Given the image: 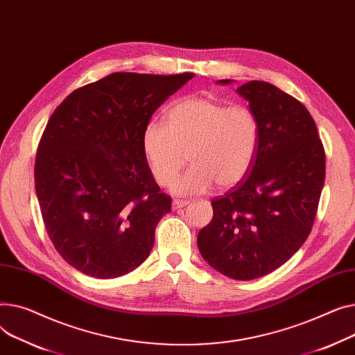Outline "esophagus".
I'll use <instances>...</instances> for the list:
<instances>
[{"instance_id":"esophagus-1","label":"esophagus","mask_w":355,"mask_h":355,"mask_svg":"<svg viewBox=\"0 0 355 355\" xmlns=\"http://www.w3.org/2000/svg\"><path fill=\"white\" fill-rule=\"evenodd\" d=\"M187 203V200H180V199H175L173 202H172V207H173V211H178V209H182V207H184Z\"/></svg>"}]
</instances>
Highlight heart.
I'll return each mask as SVG.
<instances>
[{"label":"heart","mask_w":355,"mask_h":355,"mask_svg":"<svg viewBox=\"0 0 355 355\" xmlns=\"http://www.w3.org/2000/svg\"><path fill=\"white\" fill-rule=\"evenodd\" d=\"M258 144L259 121L252 109L212 97L178 101L168 112V126L150 121L141 135L143 155L157 184L169 187L187 159L192 162L173 186L180 195L202 193L215 182L222 187L239 183L252 168Z\"/></svg>","instance_id":"b5f03b06"}]
</instances>
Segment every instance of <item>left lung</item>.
<instances>
[{"instance_id": "8db88e82", "label": "left lung", "mask_w": 355, "mask_h": 355, "mask_svg": "<svg viewBox=\"0 0 355 355\" xmlns=\"http://www.w3.org/2000/svg\"><path fill=\"white\" fill-rule=\"evenodd\" d=\"M236 92L258 117V152L248 175L212 199L214 218L198 234V248L218 272L249 281L284 265L306 241L325 180V152L301 101L259 80Z\"/></svg>"}]
</instances>
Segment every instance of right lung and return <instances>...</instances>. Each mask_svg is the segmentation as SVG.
I'll return each mask as SVG.
<instances>
[{"label": "right lung", "instance_id": "1", "mask_svg": "<svg viewBox=\"0 0 355 355\" xmlns=\"http://www.w3.org/2000/svg\"><path fill=\"white\" fill-rule=\"evenodd\" d=\"M193 76L113 73L51 114L35 156V193L55 251L80 272L117 278L149 257L172 199L152 176L141 135Z\"/></svg>", "mask_w": 355, "mask_h": 355}]
</instances>
